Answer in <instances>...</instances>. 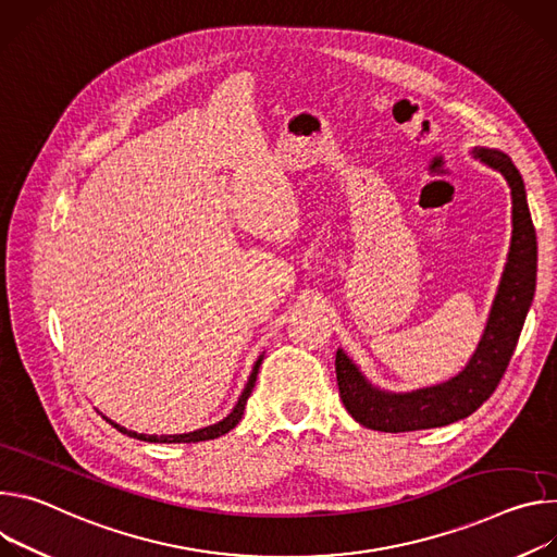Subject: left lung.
<instances>
[{
    "label": "left lung",
    "instance_id": "1",
    "mask_svg": "<svg viewBox=\"0 0 557 557\" xmlns=\"http://www.w3.org/2000/svg\"><path fill=\"white\" fill-rule=\"evenodd\" d=\"M491 168L503 172L513 199V238L484 336L462 372L449 383L411 394H387L369 385L356 364L336 351V381L345 409L356 422L374 431H416L445 426L471 416L500 385L516 351L527 312L535 294L537 240L527 206L524 183L513 161L498 150H475Z\"/></svg>",
    "mask_w": 557,
    "mask_h": 557
}]
</instances>
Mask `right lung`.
I'll return each mask as SVG.
<instances>
[{
    "label": "right lung",
    "mask_w": 557,
    "mask_h": 557,
    "mask_svg": "<svg viewBox=\"0 0 557 557\" xmlns=\"http://www.w3.org/2000/svg\"><path fill=\"white\" fill-rule=\"evenodd\" d=\"M261 360H263V358H259V360H257V364H255V369H252V374H250V381H247V385H245V389H243V394H240V398H238L236 407L232 409V413H230L227 418H223L221 422H216V424H210V426H203V429L190 431V434H178V436H146V434H137V431H128L126 426H119V424L110 422L108 418H106V420H108L110 424H114V429H119L121 434H126V436H131V438L146 441V443H201V441H214V438H219V436L227 434L230 429H234V426L238 424V420H240V416H243V411H245L247 398H250V394H252V389H255V383H257V374H259Z\"/></svg>",
    "instance_id": "add662e5"
}]
</instances>
